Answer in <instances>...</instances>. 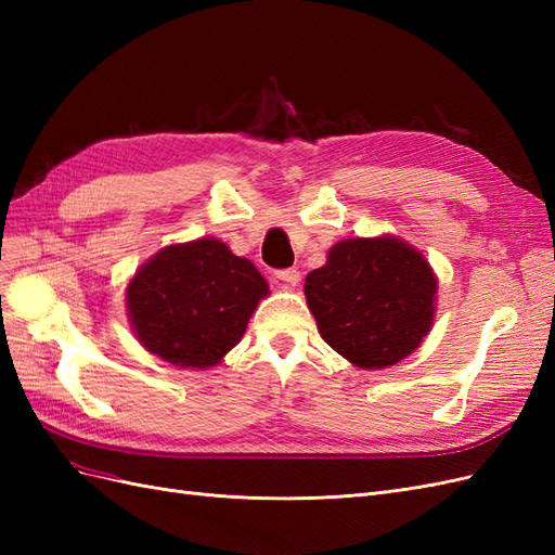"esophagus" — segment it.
I'll return each mask as SVG.
<instances>
[{
  "label": "esophagus",
  "mask_w": 555,
  "mask_h": 555,
  "mask_svg": "<svg viewBox=\"0 0 555 555\" xmlns=\"http://www.w3.org/2000/svg\"><path fill=\"white\" fill-rule=\"evenodd\" d=\"M275 278L284 284V287H296V284L300 282V273L298 268H284V271H278Z\"/></svg>",
  "instance_id": "obj_1"
}]
</instances>
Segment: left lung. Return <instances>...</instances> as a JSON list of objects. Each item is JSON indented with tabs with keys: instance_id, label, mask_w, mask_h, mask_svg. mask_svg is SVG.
Returning <instances> with one entry per match:
<instances>
[{
	"instance_id": "1",
	"label": "left lung",
	"mask_w": 555,
	"mask_h": 555,
	"mask_svg": "<svg viewBox=\"0 0 555 555\" xmlns=\"http://www.w3.org/2000/svg\"><path fill=\"white\" fill-rule=\"evenodd\" d=\"M438 278L422 251L396 236L349 238L306 278L308 308L326 345L377 371L410 357L435 319Z\"/></svg>"
}]
</instances>
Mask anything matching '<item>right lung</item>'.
Listing matches in <instances>:
<instances>
[{"instance_id": "right-lung-1", "label": "right lung", "mask_w": 555, "mask_h": 555, "mask_svg": "<svg viewBox=\"0 0 555 555\" xmlns=\"http://www.w3.org/2000/svg\"><path fill=\"white\" fill-rule=\"evenodd\" d=\"M268 296L255 263L217 238L166 245L127 284L139 343L178 367H212L236 347Z\"/></svg>"}]
</instances>
